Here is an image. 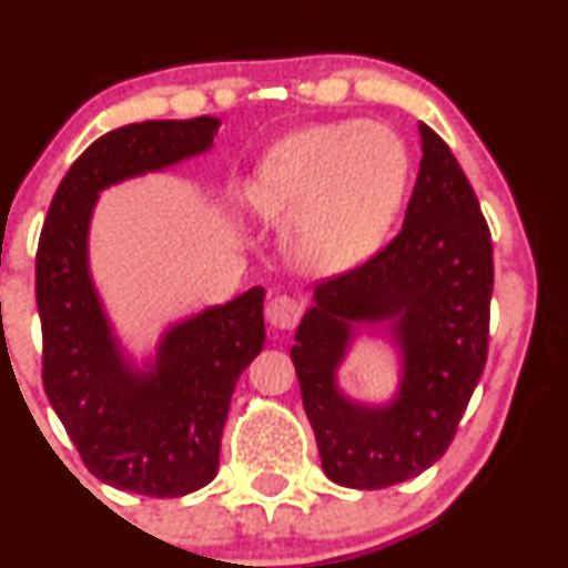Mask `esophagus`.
I'll list each match as a JSON object with an SVG mask.
<instances>
[{"label":"esophagus","instance_id":"34e87169","mask_svg":"<svg viewBox=\"0 0 568 568\" xmlns=\"http://www.w3.org/2000/svg\"><path fill=\"white\" fill-rule=\"evenodd\" d=\"M304 306L296 296H288V293H277L270 304H266V321H270L280 331L296 328V323L302 321Z\"/></svg>","mask_w":568,"mask_h":568}]
</instances>
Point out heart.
<instances>
[{
  "instance_id": "1",
  "label": "heart",
  "mask_w": 568,
  "mask_h": 568,
  "mask_svg": "<svg viewBox=\"0 0 568 568\" xmlns=\"http://www.w3.org/2000/svg\"><path fill=\"white\" fill-rule=\"evenodd\" d=\"M408 184V154L393 130L363 122L315 125L280 141L245 200L262 219L293 221L298 262L336 272L382 245Z\"/></svg>"
}]
</instances>
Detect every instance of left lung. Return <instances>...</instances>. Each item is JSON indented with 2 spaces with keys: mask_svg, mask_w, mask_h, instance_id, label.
<instances>
[{
  "mask_svg": "<svg viewBox=\"0 0 568 568\" xmlns=\"http://www.w3.org/2000/svg\"><path fill=\"white\" fill-rule=\"evenodd\" d=\"M419 133L403 230L366 264L317 283L291 349L323 470L347 488H387L435 465L486 366L491 232L446 141L425 122ZM361 322H389L402 347L404 379L389 407H357L335 387Z\"/></svg>",
  "mask_w": 568,
  "mask_h": 568,
  "instance_id": "8db88e82",
  "label": "left lung"
}]
</instances>
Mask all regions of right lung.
<instances>
[{"label":"right lung","mask_w":568,"mask_h":568,"mask_svg":"<svg viewBox=\"0 0 568 568\" xmlns=\"http://www.w3.org/2000/svg\"><path fill=\"white\" fill-rule=\"evenodd\" d=\"M221 122L149 120L90 143L63 175L37 247L42 384L84 467L146 497L216 478L234 384L264 347V288L211 306L162 336L152 371L128 366L88 270L101 189L211 149Z\"/></svg>","instance_id":"add662e5"}]
</instances>
